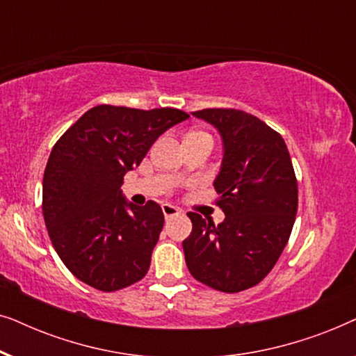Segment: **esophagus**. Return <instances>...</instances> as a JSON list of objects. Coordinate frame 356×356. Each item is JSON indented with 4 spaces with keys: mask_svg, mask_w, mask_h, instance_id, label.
Wrapping results in <instances>:
<instances>
[{
    "mask_svg": "<svg viewBox=\"0 0 356 356\" xmlns=\"http://www.w3.org/2000/svg\"><path fill=\"white\" fill-rule=\"evenodd\" d=\"M162 211L165 217H173L179 213V209L177 206H172V204H162Z\"/></svg>",
    "mask_w": 356,
    "mask_h": 356,
    "instance_id": "esophagus-1",
    "label": "esophagus"
}]
</instances>
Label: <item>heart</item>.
<instances>
[{
  "mask_svg": "<svg viewBox=\"0 0 356 356\" xmlns=\"http://www.w3.org/2000/svg\"><path fill=\"white\" fill-rule=\"evenodd\" d=\"M194 134H204V133H194Z\"/></svg>",
  "mask_w": 356,
  "mask_h": 356,
  "instance_id": "heart-1",
  "label": "heart"
}]
</instances>
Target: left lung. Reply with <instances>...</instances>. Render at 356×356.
Returning a JSON list of instances; mask_svg holds the SVG:
<instances>
[{
    "mask_svg": "<svg viewBox=\"0 0 356 356\" xmlns=\"http://www.w3.org/2000/svg\"><path fill=\"white\" fill-rule=\"evenodd\" d=\"M217 128L223 159L213 186L225 220L216 225L189 212L183 241L194 279L236 293L259 284L286 246L298 209V184L282 136L257 116L233 108L193 113Z\"/></svg>",
    "mask_w": 356,
    "mask_h": 356,
    "instance_id": "left-lung-1",
    "label": "left lung"
}]
</instances>
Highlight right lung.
<instances>
[{
    "instance_id": "add662e5",
    "label": "right lung",
    "mask_w": 356,
    "mask_h": 356,
    "mask_svg": "<svg viewBox=\"0 0 356 356\" xmlns=\"http://www.w3.org/2000/svg\"><path fill=\"white\" fill-rule=\"evenodd\" d=\"M188 118L177 108L99 105L53 145L43 175V218L63 264L81 282L115 291L147 274L163 212L154 201L128 202L121 184L160 134Z\"/></svg>"
}]
</instances>
